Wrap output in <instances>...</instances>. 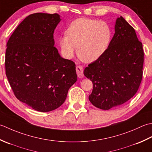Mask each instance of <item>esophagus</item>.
Segmentation results:
<instances>
[{"instance_id":"34e87169","label":"esophagus","mask_w":152,"mask_h":152,"mask_svg":"<svg viewBox=\"0 0 152 152\" xmlns=\"http://www.w3.org/2000/svg\"><path fill=\"white\" fill-rule=\"evenodd\" d=\"M76 72H77V76H78L79 78H83V77H84L83 67L80 66H77L76 67Z\"/></svg>"}]
</instances>
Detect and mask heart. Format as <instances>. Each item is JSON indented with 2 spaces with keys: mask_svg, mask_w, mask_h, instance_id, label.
<instances>
[{
  "mask_svg": "<svg viewBox=\"0 0 152 152\" xmlns=\"http://www.w3.org/2000/svg\"><path fill=\"white\" fill-rule=\"evenodd\" d=\"M66 35L58 42L65 58L70 59L77 54L83 61L92 63L99 60L109 48L112 32L102 21L82 18L72 21L66 29Z\"/></svg>",
  "mask_w": 152,
  "mask_h": 152,
  "instance_id": "heart-1",
  "label": "heart"
}]
</instances>
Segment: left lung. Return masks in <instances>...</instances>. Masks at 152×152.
<instances>
[{
	"instance_id": "obj_1",
	"label": "left lung",
	"mask_w": 152,
	"mask_h": 152,
	"mask_svg": "<svg viewBox=\"0 0 152 152\" xmlns=\"http://www.w3.org/2000/svg\"><path fill=\"white\" fill-rule=\"evenodd\" d=\"M143 64L142 44L134 28L122 16L117 18L106 52L84 70L85 76L93 83L90 102L104 110L125 103L138 91Z\"/></svg>"
}]
</instances>
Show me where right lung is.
Returning <instances> with one entry per match:
<instances>
[{
	"mask_svg": "<svg viewBox=\"0 0 152 152\" xmlns=\"http://www.w3.org/2000/svg\"><path fill=\"white\" fill-rule=\"evenodd\" d=\"M58 14L35 13L21 21L7 42L6 75L18 100L48 112L64 104L77 80L75 64L54 47Z\"/></svg>",
	"mask_w": 152,
	"mask_h": 152,
	"instance_id": "obj_1",
	"label": "right lung"
}]
</instances>
